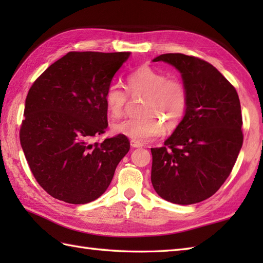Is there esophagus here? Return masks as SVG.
Masks as SVG:
<instances>
[{
  "label": "esophagus",
  "instance_id": "34e87169",
  "mask_svg": "<svg viewBox=\"0 0 263 263\" xmlns=\"http://www.w3.org/2000/svg\"><path fill=\"white\" fill-rule=\"evenodd\" d=\"M130 143H131V147L133 148H141L143 146V143L138 140H131Z\"/></svg>",
  "mask_w": 263,
  "mask_h": 263
}]
</instances>
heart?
I'll return each instance as SVG.
<instances>
[{
    "mask_svg": "<svg viewBox=\"0 0 263 263\" xmlns=\"http://www.w3.org/2000/svg\"><path fill=\"white\" fill-rule=\"evenodd\" d=\"M127 89L133 97H144L138 119H126L114 123L111 127L117 135L133 140L147 141L160 136L164 128L173 130L185 116L189 96L186 87L178 80H167V77L143 65L128 74ZM105 105L113 117L124 111L127 93L119 85L106 89Z\"/></svg>",
    "mask_w": 263,
    "mask_h": 263,
    "instance_id": "b5f03b06",
    "label": "heart"
}]
</instances>
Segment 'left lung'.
<instances>
[{
	"mask_svg": "<svg viewBox=\"0 0 263 263\" xmlns=\"http://www.w3.org/2000/svg\"><path fill=\"white\" fill-rule=\"evenodd\" d=\"M186 87L185 116L164 147L152 148V183L160 198L177 204L201 202L230 176L243 144L238 95L214 65L180 53L163 54Z\"/></svg>",
	"mask_w": 263,
	"mask_h": 263,
	"instance_id": "left-lung-1",
	"label": "left lung"
}]
</instances>
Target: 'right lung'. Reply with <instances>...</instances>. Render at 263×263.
<instances>
[{
    "instance_id": "add662e5",
    "label": "right lung",
    "mask_w": 263,
    "mask_h": 263,
    "mask_svg": "<svg viewBox=\"0 0 263 263\" xmlns=\"http://www.w3.org/2000/svg\"><path fill=\"white\" fill-rule=\"evenodd\" d=\"M130 52H70L44 71L26 98L20 143L30 170L53 198L72 204L98 199L130 150L119 135L102 143L104 96Z\"/></svg>"
}]
</instances>
